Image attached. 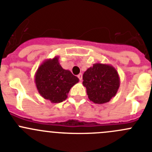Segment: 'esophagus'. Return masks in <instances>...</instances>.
Wrapping results in <instances>:
<instances>
[{
	"instance_id": "obj_1",
	"label": "esophagus",
	"mask_w": 152,
	"mask_h": 152,
	"mask_svg": "<svg viewBox=\"0 0 152 152\" xmlns=\"http://www.w3.org/2000/svg\"><path fill=\"white\" fill-rule=\"evenodd\" d=\"M77 76H78V78L79 79V80H80V81L83 80V74H82V73H79V74Z\"/></svg>"
}]
</instances>
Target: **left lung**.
I'll return each mask as SVG.
<instances>
[{"mask_svg": "<svg viewBox=\"0 0 152 152\" xmlns=\"http://www.w3.org/2000/svg\"><path fill=\"white\" fill-rule=\"evenodd\" d=\"M83 79L89 100L97 104L110 101L120 86L118 71L114 66L106 64H94L85 72Z\"/></svg>", "mask_w": 152, "mask_h": 152, "instance_id": "1", "label": "left lung"}]
</instances>
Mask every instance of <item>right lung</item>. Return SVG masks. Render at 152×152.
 <instances>
[{"label":"right lung","instance_id":"1","mask_svg":"<svg viewBox=\"0 0 152 152\" xmlns=\"http://www.w3.org/2000/svg\"><path fill=\"white\" fill-rule=\"evenodd\" d=\"M59 57L46 59L38 67L34 76L39 94L51 103H61L67 98L69 90L79 79L68 69L62 68Z\"/></svg>","mask_w":152,"mask_h":152}]
</instances>
